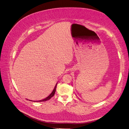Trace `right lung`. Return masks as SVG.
<instances>
[{
	"mask_svg": "<svg viewBox=\"0 0 129 129\" xmlns=\"http://www.w3.org/2000/svg\"><path fill=\"white\" fill-rule=\"evenodd\" d=\"M56 86H57V84L56 85V86H55V88H54V89H53V91L52 92V93H51L50 94L47 98H46L44 99H43V100H40V101H36V102H44V101H45L49 100L50 99H51V98L53 96L54 94H55V93L56 89ZM34 102H36V101H34Z\"/></svg>",
	"mask_w": 129,
	"mask_h": 129,
	"instance_id": "obj_1",
	"label": "right lung"
}]
</instances>
